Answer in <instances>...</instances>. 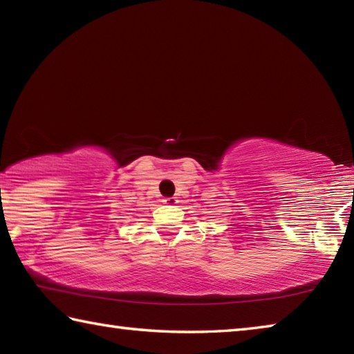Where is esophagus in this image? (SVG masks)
<instances>
[{"label":"esophagus","instance_id":"1","mask_svg":"<svg viewBox=\"0 0 354 354\" xmlns=\"http://www.w3.org/2000/svg\"><path fill=\"white\" fill-rule=\"evenodd\" d=\"M162 203L167 206H175V205H178V200L175 198V196H171V198H165Z\"/></svg>","mask_w":354,"mask_h":354}]
</instances>
